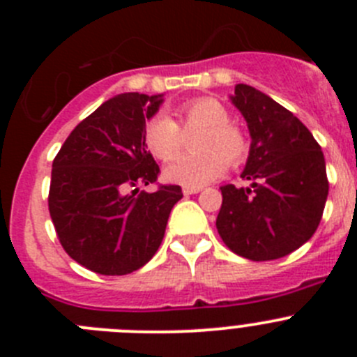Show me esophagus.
Here are the masks:
<instances>
[{"mask_svg":"<svg viewBox=\"0 0 357 357\" xmlns=\"http://www.w3.org/2000/svg\"><path fill=\"white\" fill-rule=\"evenodd\" d=\"M182 191H184L185 197H189V195H197V193H200L202 188H184V189H182Z\"/></svg>","mask_w":357,"mask_h":357,"instance_id":"34e87169","label":"esophagus"}]
</instances>
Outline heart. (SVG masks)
Returning a JSON list of instances; mask_svg holds the SVG:
<instances>
[{"label":"heart","instance_id":"b5f03b06","mask_svg":"<svg viewBox=\"0 0 357 357\" xmlns=\"http://www.w3.org/2000/svg\"><path fill=\"white\" fill-rule=\"evenodd\" d=\"M176 123L168 116L151 118L144 130L148 150L160 160H169L183 147L184 135L197 130L195 154L181 156L166 166L164 178L173 184L200 188L216 181L227 168L239 166L248 155V141L222 103L214 98H198L178 107Z\"/></svg>","mask_w":357,"mask_h":357}]
</instances>
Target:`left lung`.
Listing matches in <instances>:
<instances>
[{"label":"left lung","mask_w":357,"mask_h":357,"mask_svg":"<svg viewBox=\"0 0 357 357\" xmlns=\"http://www.w3.org/2000/svg\"><path fill=\"white\" fill-rule=\"evenodd\" d=\"M230 100L252 137L241 173L250 185H222L218 234L241 257L279 259L318 229L329 195L324 151L301 119L261 91L238 84Z\"/></svg>","instance_id":"obj_1"}]
</instances>
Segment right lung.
Wrapping results in <instances>:
<instances>
[{"mask_svg":"<svg viewBox=\"0 0 357 357\" xmlns=\"http://www.w3.org/2000/svg\"><path fill=\"white\" fill-rule=\"evenodd\" d=\"M162 94L125 93L75 127L53 159L48 207L62 248L100 275H127L160 247L181 185L157 182L159 166L144 141Z\"/></svg>","mask_w":357,"mask_h":357,"instance_id":"obj_1","label":"right lung"}]
</instances>
